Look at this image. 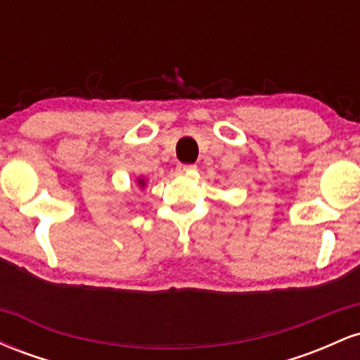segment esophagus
Masks as SVG:
<instances>
[{"label": "esophagus", "instance_id": "1", "mask_svg": "<svg viewBox=\"0 0 360 360\" xmlns=\"http://www.w3.org/2000/svg\"><path fill=\"white\" fill-rule=\"evenodd\" d=\"M193 171H196V166H193V164H179V166H177V172H179V174H186V172Z\"/></svg>", "mask_w": 360, "mask_h": 360}]
</instances>
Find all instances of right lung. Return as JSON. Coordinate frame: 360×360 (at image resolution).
<instances>
[{
	"instance_id": "add662e5",
	"label": "right lung",
	"mask_w": 360,
	"mask_h": 360,
	"mask_svg": "<svg viewBox=\"0 0 360 360\" xmlns=\"http://www.w3.org/2000/svg\"><path fill=\"white\" fill-rule=\"evenodd\" d=\"M137 184H139V188H140V189H143V188H146L147 181H146V179H143V177H142V176H140V177H137Z\"/></svg>"
}]
</instances>
